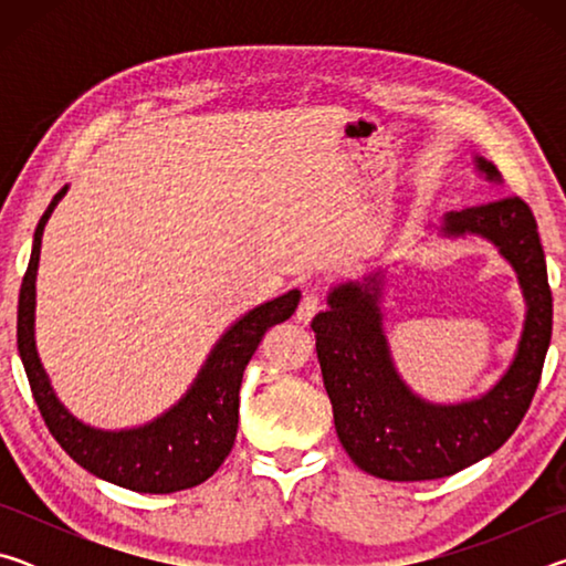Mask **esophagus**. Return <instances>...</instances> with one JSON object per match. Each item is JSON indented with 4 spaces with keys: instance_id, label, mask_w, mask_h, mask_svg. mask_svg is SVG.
I'll list each match as a JSON object with an SVG mask.
<instances>
[{
    "instance_id": "1",
    "label": "esophagus",
    "mask_w": 566,
    "mask_h": 566,
    "mask_svg": "<svg viewBox=\"0 0 566 566\" xmlns=\"http://www.w3.org/2000/svg\"><path fill=\"white\" fill-rule=\"evenodd\" d=\"M319 310H322V296L317 292L304 294L300 306H296V319H300L302 324H310L314 314H317Z\"/></svg>"
}]
</instances>
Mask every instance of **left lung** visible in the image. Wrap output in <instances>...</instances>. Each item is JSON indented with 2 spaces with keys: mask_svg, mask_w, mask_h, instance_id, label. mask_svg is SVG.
Listing matches in <instances>:
<instances>
[{
  "mask_svg": "<svg viewBox=\"0 0 566 566\" xmlns=\"http://www.w3.org/2000/svg\"><path fill=\"white\" fill-rule=\"evenodd\" d=\"M474 171L502 187L490 159L474 155ZM439 239H482L512 266L524 300L514 357L482 395L437 401L407 385L387 339L389 266L329 286L327 310L312 319L334 427L361 472L389 482H424L462 472L494 454L520 427L539 385L552 339L547 262L532 209L520 197L447 212L429 224Z\"/></svg>",
  "mask_w": 566,
  "mask_h": 566,
  "instance_id": "left-lung-1",
  "label": "left lung"
}]
</instances>
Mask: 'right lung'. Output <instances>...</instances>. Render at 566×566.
<instances>
[{
  "instance_id": "1",
  "label": "right lung",
  "mask_w": 566,
  "mask_h": 566,
  "mask_svg": "<svg viewBox=\"0 0 566 566\" xmlns=\"http://www.w3.org/2000/svg\"><path fill=\"white\" fill-rule=\"evenodd\" d=\"M66 189L70 187L56 191L52 205L46 207L44 217L36 224L30 266H27L22 292H19L17 347L36 407L64 452L104 482L142 494H171L202 484L217 472L234 447L239 389H242L249 359L260 347L266 329L292 317L302 292H284L270 302L252 306L229 324L222 337L214 342L212 352L207 354L185 395L155 419L122 429L87 424L56 397L52 379L36 352L34 337L36 270H40L42 237Z\"/></svg>"
}]
</instances>
